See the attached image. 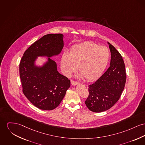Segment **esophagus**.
Wrapping results in <instances>:
<instances>
[{"instance_id": "34e87169", "label": "esophagus", "mask_w": 145, "mask_h": 145, "mask_svg": "<svg viewBox=\"0 0 145 145\" xmlns=\"http://www.w3.org/2000/svg\"><path fill=\"white\" fill-rule=\"evenodd\" d=\"M71 85H73V86H75V85H76L77 84H78V82L71 80Z\"/></svg>"}]
</instances>
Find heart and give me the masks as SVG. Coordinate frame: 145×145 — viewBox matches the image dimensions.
I'll use <instances>...</instances> for the list:
<instances>
[{
  "mask_svg": "<svg viewBox=\"0 0 145 145\" xmlns=\"http://www.w3.org/2000/svg\"><path fill=\"white\" fill-rule=\"evenodd\" d=\"M110 58V52L105 46L87 42L72 47L69 54L64 52L60 61L63 73L70 76L78 68L80 77L88 81L100 77L105 70Z\"/></svg>",
  "mask_w": 145,
  "mask_h": 145,
  "instance_id": "obj_1",
  "label": "heart"
}]
</instances>
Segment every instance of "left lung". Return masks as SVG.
Here are the masks:
<instances>
[{"label": "left lung", "mask_w": 145, "mask_h": 145, "mask_svg": "<svg viewBox=\"0 0 145 145\" xmlns=\"http://www.w3.org/2000/svg\"><path fill=\"white\" fill-rule=\"evenodd\" d=\"M111 53L110 67L96 82L88 85L89 96L85 101L92 112L106 111L118 102L125 85V68L122 56L108 42Z\"/></svg>", "instance_id": "left-lung-1"}]
</instances>
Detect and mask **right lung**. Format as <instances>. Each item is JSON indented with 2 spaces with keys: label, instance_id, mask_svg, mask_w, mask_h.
<instances>
[{
  "label": "right lung",
  "instance_id": "add662e5",
  "mask_svg": "<svg viewBox=\"0 0 145 145\" xmlns=\"http://www.w3.org/2000/svg\"><path fill=\"white\" fill-rule=\"evenodd\" d=\"M63 37L60 33L43 36L25 52L20 63L23 93L31 103L42 110L57 108L70 86V81L58 72L57 63L50 58L61 53ZM39 56L48 58L38 66L35 62Z\"/></svg>",
  "mask_w": 145,
  "mask_h": 145
}]
</instances>
